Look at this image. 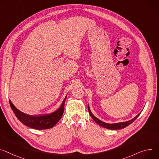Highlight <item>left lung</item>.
<instances>
[{"label": "left lung", "instance_id": "left-lung-1", "mask_svg": "<svg viewBox=\"0 0 159 159\" xmlns=\"http://www.w3.org/2000/svg\"><path fill=\"white\" fill-rule=\"evenodd\" d=\"M88 111H89V113L91 115V117H92V119L96 122V123H97L99 125L102 126V127H103L105 128H107V129H111V130H115V129H123V128H125V127L128 126L129 125L131 124V123H133L138 117L139 115H140V113H139L138 115H136V116L133 118V119L130 120L129 121H127V122H120V123H117V124H107V123H105V122H102V120H99L98 119H97L95 116H94V115L91 113V110H90V108H89V107L88 105Z\"/></svg>", "mask_w": 159, "mask_h": 159}]
</instances>
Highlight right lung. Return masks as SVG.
<instances>
[{"mask_svg": "<svg viewBox=\"0 0 159 159\" xmlns=\"http://www.w3.org/2000/svg\"><path fill=\"white\" fill-rule=\"evenodd\" d=\"M66 96L64 99L61 107L56 111L46 115H29L25 114L18 110L9 100V104L14 113L15 114L18 119L27 127L37 130L48 129L53 127L61 118Z\"/></svg>", "mask_w": 159, "mask_h": 159, "instance_id": "right-lung-1", "label": "right lung"}]
</instances>
